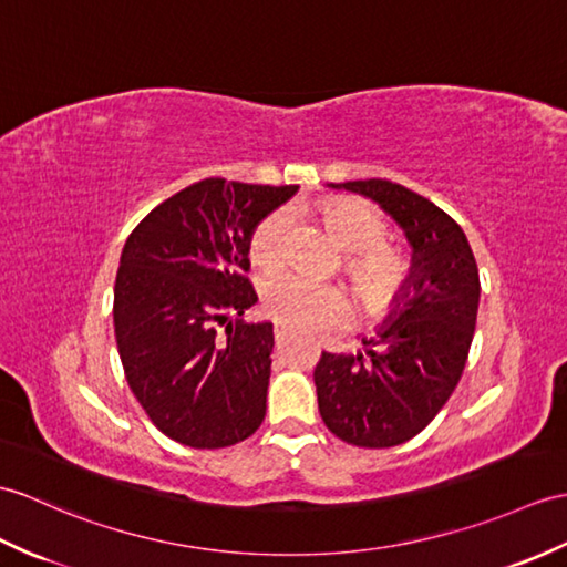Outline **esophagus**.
Listing matches in <instances>:
<instances>
[{
	"mask_svg": "<svg viewBox=\"0 0 567 567\" xmlns=\"http://www.w3.org/2000/svg\"><path fill=\"white\" fill-rule=\"evenodd\" d=\"M272 333H275V340H278V346L287 340V328H282V326H275Z\"/></svg>",
	"mask_w": 567,
	"mask_h": 567,
	"instance_id": "obj_1",
	"label": "esophagus"
}]
</instances>
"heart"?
I'll return each mask as SVG.
<instances>
[{
    "label": "heart",
    "mask_w": 567,
    "mask_h": 567,
    "mask_svg": "<svg viewBox=\"0 0 567 567\" xmlns=\"http://www.w3.org/2000/svg\"><path fill=\"white\" fill-rule=\"evenodd\" d=\"M331 239L346 248V272L360 292L367 311L381 313L401 297L411 262L401 248L386 244L389 221L379 209L354 197H331L319 207ZM287 215L272 209L262 215L246 241L248 260L262 272H272L282 262ZM262 311L268 319L297 333L313 336L338 326L350 311V299L340 287L319 285L301 275H282L262 287Z\"/></svg>",
    "instance_id": "obj_1"
}]
</instances>
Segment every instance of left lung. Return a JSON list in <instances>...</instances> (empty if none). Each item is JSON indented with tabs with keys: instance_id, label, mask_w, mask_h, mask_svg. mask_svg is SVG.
Listing matches in <instances>:
<instances>
[{
	"instance_id": "1",
	"label": "left lung",
	"mask_w": 567,
	"mask_h": 567,
	"mask_svg": "<svg viewBox=\"0 0 567 567\" xmlns=\"http://www.w3.org/2000/svg\"><path fill=\"white\" fill-rule=\"evenodd\" d=\"M372 197L413 246L403 307L362 340V354L323 352L313 370L319 413L336 437L367 450L413 440L450 401L476 331L478 266L464 229L427 197L384 178L331 183ZM381 344V351H372Z\"/></svg>"
}]
</instances>
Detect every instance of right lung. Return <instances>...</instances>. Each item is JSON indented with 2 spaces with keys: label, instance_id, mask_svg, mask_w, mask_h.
Returning <instances> with one entry per match:
<instances>
[{
  "label": "right lung",
  "instance_id": "obj_1",
  "mask_svg": "<svg viewBox=\"0 0 567 567\" xmlns=\"http://www.w3.org/2000/svg\"><path fill=\"white\" fill-rule=\"evenodd\" d=\"M297 186L205 178L127 236L113 323L125 379L152 423L193 450H221L266 417L272 323L231 321L256 305L246 278L254 224Z\"/></svg>",
  "mask_w": 567,
  "mask_h": 567
}]
</instances>
